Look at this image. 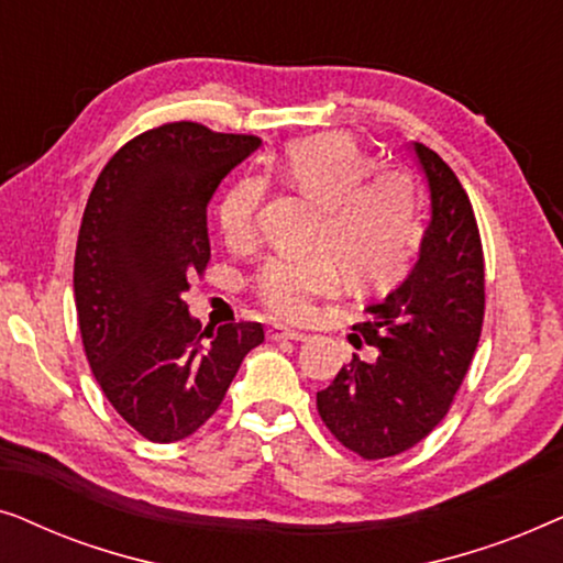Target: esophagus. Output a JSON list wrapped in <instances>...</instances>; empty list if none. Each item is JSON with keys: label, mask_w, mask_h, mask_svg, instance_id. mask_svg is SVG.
Returning <instances> with one entry per match:
<instances>
[{"label": "esophagus", "mask_w": 563, "mask_h": 563, "mask_svg": "<svg viewBox=\"0 0 563 563\" xmlns=\"http://www.w3.org/2000/svg\"><path fill=\"white\" fill-rule=\"evenodd\" d=\"M268 341H307L302 330H291L287 325H272L268 328Z\"/></svg>", "instance_id": "1"}]
</instances>
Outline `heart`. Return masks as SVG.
<instances>
[{
  "mask_svg": "<svg viewBox=\"0 0 563 563\" xmlns=\"http://www.w3.org/2000/svg\"><path fill=\"white\" fill-rule=\"evenodd\" d=\"M372 172V158L343 133L289 143L272 166L284 187L320 207L314 249L333 255L358 289H382L397 282L422 235L420 199L410 176ZM264 191V179L243 176L222 195L218 228L228 245L245 249L253 241ZM332 260L272 256L258 268L253 291L268 312L302 320L312 312L314 299L333 297L341 289V272Z\"/></svg>",
  "mask_w": 563,
  "mask_h": 563,
  "instance_id": "1",
  "label": "heart"
}]
</instances>
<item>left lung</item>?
<instances>
[{"mask_svg": "<svg viewBox=\"0 0 563 563\" xmlns=\"http://www.w3.org/2000/svg\"><path fill=\"white\" fill-rule=\"evenodd\" d=\"M410 151L428 184L430 220L412 272L382 302L366 307L353 353L318 412L345 449L364 459L397 456L445 418L472 364L484 320V256L476 218L449 164L422 143Z\"/></svg>", "mask_w": 563, "mask_h": 563, "instance_id": "1", "label": "left lung"}]
</instances>
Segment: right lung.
Returning <instances> with one entry per match:
<instances>
[{
    "label": "right lung",
    "mask_w": 563,
    "mask_h": 563,
    "mask_svg": "<svg viewBox=\"0 0 563 563\" xmlns=\"http://www.w3.org/2000/svg\"><path fill=\"white\" fill-rule=\"evenodd\" d=\"M261 137L168 122L133 137L91 189L74 261L84 351L110 405L153 443L212 418L261 322L199 325L184 302L210 261L207 202Z\"/></svg>",
    "instance_id": "obj_1"
}]
</instances>
